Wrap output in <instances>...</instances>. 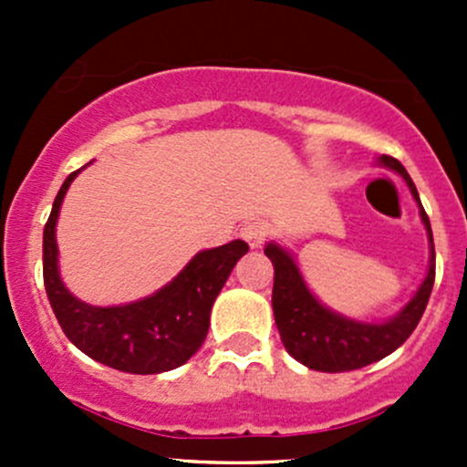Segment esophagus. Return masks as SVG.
<instances>
[{
  "mask_svg": "<svg viewBox=\"0 0 467 467\" xmlns=\"http://www.w3.org/2000/svg\"><path fill=\"white\" fill-rule=\"evenodd\" d=\"M242 237L246 239V244L251 248H262V244L268 237V225L264 221H251L242 228Z\"/></svg>",
  "mask_w": 467,
  "mask_h": 467,
  "instance_id": "1",
  "label": "esophagus"
}]
</instances>
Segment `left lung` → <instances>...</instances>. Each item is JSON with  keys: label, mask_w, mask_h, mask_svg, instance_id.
I'll list each match as a JSON object with an SVG mask.
<instances>
[{"label": "left lung", "mask_w": 467, "mask_h": 467, "mask_svg": "<svg viewBox=\"0 0 467 467\" xmlns=\"http://www.w3.org/2000/svg\"><path fill=\"white\" fill-rule=\"evenodd\" d=\"M379 162L395 169L407 181L413 199L420 205L418 190L413 185L411 176L407 173V169L398 160L390 158V155H381ZM420 219L425 223L427 233H430L431 242L430 273H427L425 282H422L420 289L411 298V303L398 317H393L386 323L373 325L350 321V318H343L325 309L314 298L312 291L307 289L289 253L282 251L275 244H268L264 248L266 257L273 262V271H275L273 273L271 300L277 332H280L286 352L294 359H298L307 368L321 370V373H343V370L364 368V366L373 364V361L384 359L386 355L398 350L411 337V332L420 323L422 314H425L427 303H430V294L436 277L434 237H431L430 216H427L422 205Z\"/></svg>", "instance_id": "obj_1"}]
</instances>
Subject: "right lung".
I'll list each match as a JSON object with an SVG mask.
<instances>
[{
	"instance_id": "1",
	"label": "right lung",
	"mask_w": 467,
	"mask_h": 467,
	"mask_svg": "<svg viewBox=\"0 0 467 467\" xmlns=\"http://www.w3.org/2000/svg\"><path fill=\"white\" fill-rule=\"evenodd\" d=\"M81 171V169H78ZM65 178L42 234V275L47 298L65 337L99 364L135 375H155L185 364L207 337L210 312L239 257L248 253L242 239L203 251L181 275L149 298L121 307H92L65 289L58 275L56 221L77 173Z\"/></svg>"
}]
</instances>
